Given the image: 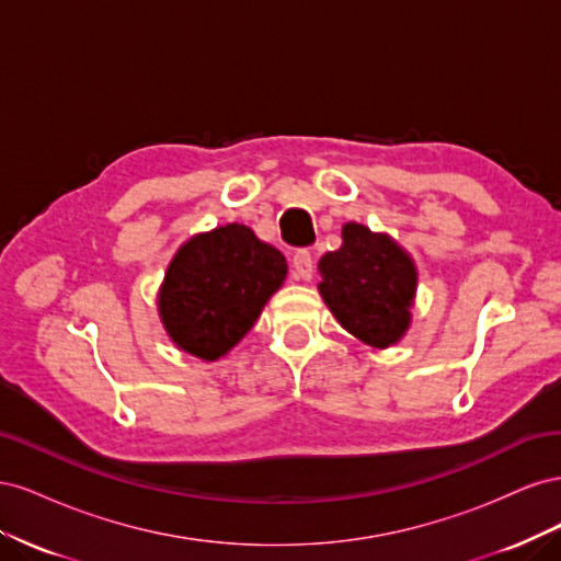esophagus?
I'll return each instance as SVG.
<instances>
[{"label": "esophagus", "mask_w": 561, "mask_h": 561, "mask_svg": "<svg viewBox=\"0 0 561 561\" xmlns=\"http://www.w3.org/2000/svg\"><path fill=\"white\" fill-rule=\"evenodd\" d=\"M293 266H295V274L301 280H311V276H313V254L309 250H297L295 257H293Z\"/></svg>", "instance_id": "esophagus-1"}]
</instances>
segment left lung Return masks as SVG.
<instances>
[{"label": "left lung", "instance_id": "1", "mask_svg": "<svg viewBox=\"0 0 561 561\" xmlns=\"http://www.w3.org/2000/svg\"><path fill=\"white\" fill-rule=\"evenodd\" d=\"M318 293L346 332L375 348L396 346L412 325L416 264L388 233L342 227V248L318 262Z\"/></svg>", "mask_w": 561, "mask_h": 561}]
</instances>
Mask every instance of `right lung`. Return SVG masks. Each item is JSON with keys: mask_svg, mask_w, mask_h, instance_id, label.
I'll use <instances>...</instances> for the list:
<instances>
[{"mask_svg": "<svg viewBox=\"0 0 561 561\" xmlns=\"http://www.w3.org/2000/svg\"><path fill=\"white\" fill-rule=\"evenodd\" d=\"M287 276L283 252L231 222L192 236L173 254L157 295L171 342L206 363L227 355Z\"/></svg>", "mask_w": 561, "mask_h": 561, "instance_id": "obj_1", "label": "right lung"}]
</instances>
